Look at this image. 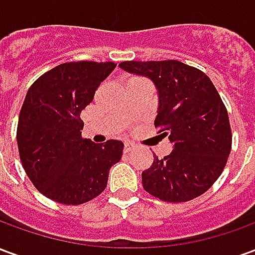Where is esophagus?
<instances>
[{
  "label": "esophagus",
  "instance_id": "esophagus-1",
  "mask_svg": "<svg viewBox=\"0 0 255 255\" xmlns=\"http://www.w3.org/2000/svg\"><path fill=\"white\" fill-rule=\"evenodd\" d=\"M135 149V146L132 143H124V153H129V151H132Z\"/></svg>",
  "mask_w": 255,
  "mask_h": 255
}]
</instances>
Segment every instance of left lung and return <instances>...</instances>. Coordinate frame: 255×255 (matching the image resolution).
<instances>
[{
  "label": "left lung",
  "instance_id": "left-lung-1",
  "mask_svg": "<svg viewBox=\"0 0 255 255\" xmlns=\"http://www.w3.org/2000/svg\"><path fill=\"white\" fill-rule=\"evenodd\" d=\"M119 67L154 83V126L173 147L164 158L154 155L151 166L142 172L143 188L166 202L202 195L221 175L232 144L228 113L212 80L176 60L124 61Z\"/></svg>",
  "mask_w": 255,
  "mask_h": 255
}]
</instances>
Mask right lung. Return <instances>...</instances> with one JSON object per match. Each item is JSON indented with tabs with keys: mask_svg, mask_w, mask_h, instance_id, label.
Here are the masks:
<instances>
[{
	"mask_svg": "<svg viewBox=\"0 0 255 255\" xmlns=\"http://www.w3.org/2000/svg\"><path fill=\"white\" fill-rule=\"evenodd\" d=\"M115 63H65L32 83L21 106L17 146L23 168L36 190L64 205L98 197L124 144L82 138L80 113L94 98Z\"/></svg>",
	"mask_w": 255,
	"mask_h": 255,
	"instance_id": "right-lung-1",
	"label": "right lung"
}]
</instances>
